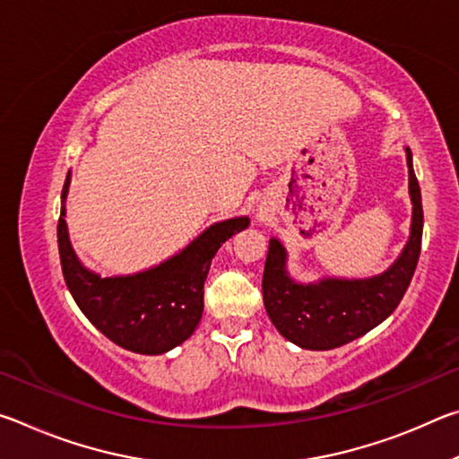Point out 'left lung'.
I'll return each mask as SVG.
<instances>
[{
    "label": "left lung",
    "mask_w": 459,
    "mask_h": 459,
    "mask_svg": "<svg viewBox=\"0 0 459 459\" xmlns=\"http://www.w3.org/2000/svg\"><path fill=\"white\" fill-rule=\"evenodd\" d=\"M409 194L413 202L411 235L401 257L385 273L370 279H322L295 283L287 275V253L277 238L269 240L263 271V301L283 338L307 351H332L370 332L401 304L413 279L423 235L421 190L407 147Z\"/></svg>",
    "instance_id": "1"
}]
</instances>
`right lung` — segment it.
I'll return each mask as SVG.
<instances>
[{
	"label": "right lung",
	"instance_id": "add662e5",
	"mask_svg": "<svg viewBox=\"0 0 459 459\" xmlns=\"http://www.w3.org/2000/svg\"><path fill=\"white\" fill-rule=\"evenodd\" d=\"M66 176L58 219L62 275L76 306L115 344L139 354H164L192 336L204 309V281L227 238L248 227L247 216L212 224L192 243L135 275L100 277L76 259L66 229Z\"/></svg>",
	"mask_w": 459,
	"mask_h": 459
}]
</instances>
